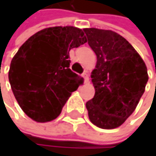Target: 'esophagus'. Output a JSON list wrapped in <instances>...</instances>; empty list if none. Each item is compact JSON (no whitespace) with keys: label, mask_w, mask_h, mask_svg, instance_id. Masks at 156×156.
<instances>
[{"label":"esophagus","mask_w":156,"mask_h":156,"mask_svg":"<svg viewBox=\"0 0 156 156\" xmlns=\"http://www.w3.org/2000/svg\"><path fill=\"white\" fill-rule=\"evenodd\" d=\"M82 76H83V79H84V82H85V83H88V82H89V76H88L87 71H85V72L82 74Z\"/></svg>","instance_id":"esophagus-1"}]
</instances>
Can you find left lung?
<instances>
[{
    "label": "left lung",
    "instance_id": "1",
    "mask_svg": "<svg viewBox=\"0 0 156 156\" xmlns=\"http://www.w3.org/2000/svg\"><path fill=\"white\" fill-rule=\"evenodd\" d=\"M83 31L97 58L91 75L95 94L86 103L89 119L100 128H116L134 112L145 91L146 64L117 33L96 28Z\"/></svg>",
    "mask_w": 156,
    "mask_h": 156
}]
</instances>
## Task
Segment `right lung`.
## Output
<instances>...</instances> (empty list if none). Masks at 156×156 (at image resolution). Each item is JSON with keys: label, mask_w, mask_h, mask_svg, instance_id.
Returning <instances> with one entry per match:
<instances>
[{"label": "right lung", "mask_w": 156, "mask_h": 156, "mask_svg": "<svg viewBox=\"0 0 156 156\" xmlns=\"http://www.w3.org/2000/svg\"><path fill=\"white\" fill-rule=\"evenodd\" d=\"M87 40L81 29L41 30L20 48L11 61L8 79L27 116L38 122L56 119L83 79L69 68V51Z\"/></svg>", "instance_id": "add662e5"}]
</instances>
